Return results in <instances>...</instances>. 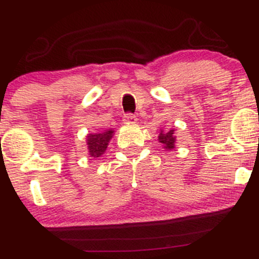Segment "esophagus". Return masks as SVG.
<instances>
[{"label":"esophagus","mask_w":259,"mask_h":259,"mask_svg":"<svg viewBox=\"0 0 259 259\" xmlns=\"http://www.w3.org/2000/svg\"><path fill=\"white\" fill-rule=\"evenodd\" d=\"M122 121L126 122V124H134V122L138 121V118L133 114H125L124 118H122Z\"/></svg>","instance_id":"obj_1"}]
</instances>
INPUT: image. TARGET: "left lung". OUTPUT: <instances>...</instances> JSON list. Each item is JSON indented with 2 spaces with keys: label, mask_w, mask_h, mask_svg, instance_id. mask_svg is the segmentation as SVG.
Listing matches in <instances>:
<instances>
[{
  "label": "left lung",
  "mask_w": 259,
  "mask_h": 259,
  "mask_svg": "<svg viewBox=\"0 0 259 259\" xmlns=\"http://www.w3.org/2000/svg\"><path fill=\"white\" fill-rule=\"evenodd\" d=\"M157 138H159V143L162 144V148H164L165 150L170 151L176 148L175 129L160 130V134Z\"/></svg>",
  "instance_id": "left-lung-1"
}]
</instances>
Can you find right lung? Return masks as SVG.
Returning a JSON list of instances; mask_svg holds the SVG:
<instances>
[{"label":"right lung","instance_id":"obj_1","mask_svg":"<svg viewBox=\"0 0 259 259\" xmlns=\"http://www.w3.org/2000/svg\"><path fill=\"white\" fill-rule=\"evenodd\" d=\"M114 135L113 129L104 130L102 133H93L87 135V145H88V154L92 157H100L107 150L109 141Z\"/></svg>","mask_w":259,"mask_h":259}]
</instances>
